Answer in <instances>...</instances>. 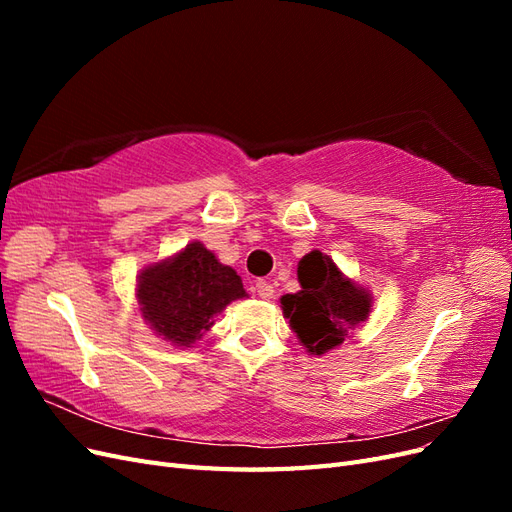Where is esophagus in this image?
<instances>
[{"mask_svg": "<svg viewBox=\"0 0 512 512\" xmlns=\"http://www.w3.org/2000/svg\"><path fill=\"white\" fill-rule=\"evenodd\" d=\"M254 290L258 292V297H260V299H267V301H269V299H273V292H275V290H273V286H271L269 282H256Z\"/></svg>", "mask_w": 512, "mask_h": 512, "instance_id": "34e87169", "label": "esophagus"}]
</instances>
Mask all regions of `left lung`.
<instances>
[{"label":"left lung","instance_id":"8db88e82","mask_svg":"<svg viewBox=\"0 0 512 512\" xmlns=\"http://www.w3.org/2000/svg\"><path fill=\"white\" fill-rule=\"evenodd\" d=\"M299 284L297 294H284L282 309L299 342L312 354L337 348L371 312V294L344 277L318 250L301 258Z\"/></svg>","mask_w":512,"mask_h":512}]
</instances>
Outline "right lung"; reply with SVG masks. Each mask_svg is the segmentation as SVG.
I'll list each match as a JSON object with an SVG mask.
<instances>
[{
  "mask_svg": "<svg viewBox=\"0 0 512 512\" xmlns=\"http://www.w3.org/2000/svg\"><path fill=\"white\" fill-rule=\"evenodd\" d=\"M247 297L241 277L194 241L138 275L136 299L149 327L166 342L190 348L213 324V316Z\"/></svg>",
  "mask_w": 512,
  "mask_h": 512,
  "instance_id": "1",
  "label": "right lung"
}]
</instances>
